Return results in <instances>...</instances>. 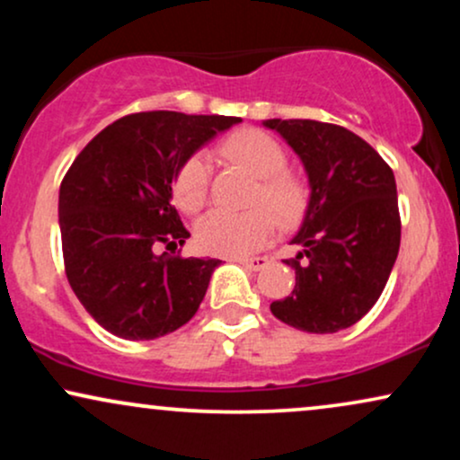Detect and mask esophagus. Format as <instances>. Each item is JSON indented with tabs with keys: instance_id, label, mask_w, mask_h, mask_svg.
<instances>
[{
	"instance_id": "1",
	"label": "esophagus",
	"mask_w": 460,
	"mask_h": 460,
	"mask_svg": "<svg viewBox=\"0 0 460 460\" xmlns=\"http://www.w3.org/2000/svg\"><path fill=\"white\" fill-rule=\"evenodd\" d=\"M237 263H240V266H244V268H248V270H261L263 266H266L268 263V257H251V260H244V257H242V260H235Z\"/></svg>"
}]
</instances>
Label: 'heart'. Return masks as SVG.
<instances>
[{"mask_svg": "<svg viewBox=\"0 0 460 460\" xmlns=\"http://www.w3.org/2000/svg\"><path fill=\"white\" fill-rule=\"evenodd\" d=\"M220 155L257 177L251 205H266L283 226L296 223L307 208V186L285 171L288 155L272 136L260 129H240L220 145ZM208 192L209 164L203 155H190L172 181V199L181 212L197 214L203 209ZM267 210L252 208L244 214L212 212L203 216L194 231L199 248L220 257H246L260 251L277 231L271 211Z\"/></svg>", "mask_w": 460, "mask_h": 460, "instance_id": "1", "label": "heart"}]
</instances>
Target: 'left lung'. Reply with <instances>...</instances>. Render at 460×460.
I'll use <instances>...</instances> for the list:
<instances>
[{
	"mask_svg": "<svg viewBox=\"0 0 460 460\" xmlns=\"http://www.w3.org/2000/svg\"><path fill=\"white\" fill-rule=\"evenodd\" d=\"M307 171L311 197L294 244V292L270 311L307 332L357 324L387 285L400 248V212L389 164L346 128L309 119H270Z\"/></svg>",
	"mask_w": 460,
	"mask_h": 460,
	"instance_id": "left-lung-1",
	"label": "left lung"
}]
</instances>
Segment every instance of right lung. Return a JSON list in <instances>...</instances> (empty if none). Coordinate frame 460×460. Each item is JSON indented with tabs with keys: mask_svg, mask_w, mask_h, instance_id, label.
Listing matches in <instances>:
<instances>
[{
	"mask_svg": "<svg viewBox=\"0 0 460 460\" xmlns=\"http://www.w3.org/2000/svg\"><path fill=\"white\" fill-rule=\"evenodd\" d=\"M237 116L157 110L114 120L60 183V235L73 292L105 331L155 340L197 314L220 260L181 257L190 234L172 208L179 166Z\"/></svg>",
	"mask_w": 460,
	"mask_h": 460,
	"instance_id": "add662e5",
	"label": "right lung"
}]
</instances>
